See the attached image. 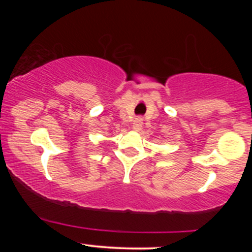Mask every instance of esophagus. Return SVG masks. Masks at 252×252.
Returning <instances> with one entry per match:
<instances>
[{
    "mask_svg": "<svg viewBox=\"0 0 252 252\" xmlns=\"http://www.w3.org/2000/svg\"><path fill=\"white\" fill-rule=\"evenodd\" d=\"M142 126H143L142 117H136L134 122H132V129L136 130V131H138V130L142 129Z\"/></svg>",
    "mask_w": 252,
    "mask_h": 252,
    "instance_id": "esophagus-1",
    "label": "esophagus"
}]
</instances>
